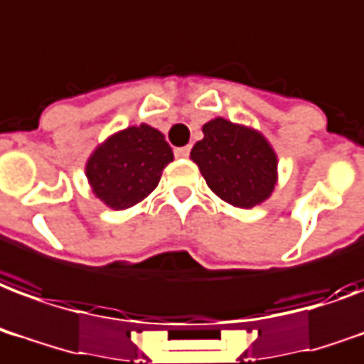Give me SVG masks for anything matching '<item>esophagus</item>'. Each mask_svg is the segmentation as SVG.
I'll return each mask as SVG.
<instances>
[{"label": "esophagus", "mask_w": 364, "mask_h": 364, "mask_svg": "<svg viewBox=\"0 0 364 364\" xmlns=\"http://www.w3.org/2000/svg\"><path fill=\"white\" fill-rule=\"evenodd\" d=\"M174 155H176L178 159H186V157L190 155V146L178 147V149H174Z\"/></svg>", "instance_id": "34e87169"}]
</instances>
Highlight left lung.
<instances>
[{"label": "left lung", "instance_id": "left-lung-1", "mask_svg": "<svg viewBox=\"0 0 364 364\" xmlns=\"http://www.w3.org/2000/svg\"><path fill=\"white\" fill-rule=\"evenodd\" d=\"M190 159L213 193L240 209L267 201L278 184V155L263 132L223 117L205 122Z\"/></svg>", "mask_w": 364, "mask_h": 364}]
</instances>
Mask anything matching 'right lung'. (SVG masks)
<instances>
[{"mask_svg":"<svg viewBox=\"0 0 364 364\" xmlns=\"http://www.w3.org/2000/svg\"><path fill=\"white\" fill-rule=\"evenodd\" d=\"M174 159L163 132L146 122L111 134L86 161L92 193L113 211L130 209L157 188Z\"/></svg>","mask_w":364,"mask_h":364,"instance_id":"1","label":"right lung"}]
</instances>
